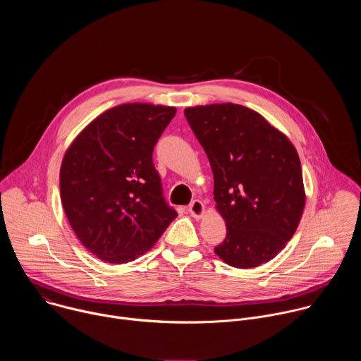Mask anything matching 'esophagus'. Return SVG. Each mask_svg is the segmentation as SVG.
Masks as SVG:
<instances>
[{"label":"esophagus","instance_id":"esophagus-1","mask_svg":"<svg viewBox=\"0 0 361 361\" xmlns=\"http://www.w3.org/2000/svg\"><path fill=\"white\" fill-rule=\"evenodd\" d=\"M188 212H190V214H191L195 220H200V219L204 216V213H205L204 204H202L200 200H194V201L190 204Z\"/></svg>","mask_w":361,"mask_h":361}]
</instances>
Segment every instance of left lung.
<instances>
[{
  "label": "left lung",
  "mask_w": 361,
  "mask_h": 361,
  "mask_svg": "<svg viewBox=\"0 0 361 361\" xmlns=\"http://www.w3.org/2000/svg\"><path fill=\"white\" fill-rule=\"evenodd\" d=\"M184 114L210 160L216 209L227 227L214 252L237 269L270 262L294 235L305 205L295 147L262 114L233 102Z\"/></svg>",
  "instance_id": "8db88e82"
}]
</instances>
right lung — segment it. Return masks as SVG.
Segmentation results:
<instances>
[{
  "label": "right lung",
  "mask_w": 361,
  "mask_h": 361,
  "mask_svg": "<svg viewBox=\"0 0 361 361\" xmlns=\"http://www.w3.org/2000/svg\"><path fill=\"white\" fill-rule=\"evenodd\" d=\"M177 109L127 102L94 118L60 169L68 223L99 260L126 264L147 252L177 217L163 198L154 145Z\"/></svg>",
  "instance_id": "right-lung-1"
}]
</instances>
